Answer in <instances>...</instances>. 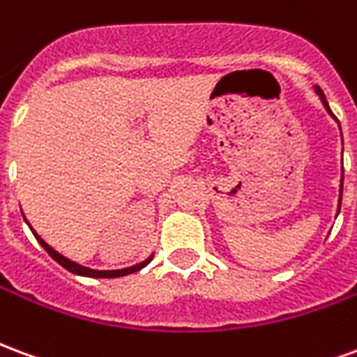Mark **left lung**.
Masks as SVG:
<instances>
[{
	"instance_id": "1",
	"label": "left lung",
	"mask_w": 357,
	"mask_h": 357,
	"mask_svg": "<svg viewBox=\"0 0 357 357\" xmlns=\"http://www.w3.org/2000/svg\"><path fill=\"white\" fill-rule=\"evenodd\" d=\"M315 91H317V95L321 97V101H323V105H325V109H327V110H329V112H331L329 102H327V99H325V95H323L321 89L315 88ZM331 114H333V112H331ZM342 181H344V174H342ZM340 201H342V183H340V199H338V210H340Z\"/></svg>"
}]
</instances>
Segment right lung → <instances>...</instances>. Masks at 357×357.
Returning <instances> with one entry per match:
<instances>
[{
  "label": "right lung",
  "mask_w": 357,
  "mask_h": 357,
  "mask_svg": "<svg viewBox=\"0 0 357 357\" xmlns=\"http://www.w3.org/2000/svg\"><path fill=\"white\" fill-rule=\"evenodd\" d=\"M32 229V227H30ZM32 233H34V237L38 239V243L42 245L43 248H45V252L55 260L57 264H61L63 268L68 269V271H73V273H76V275H84V277H105V279H109V277H122V275H130V273H135V271H139V269H143L145 266H147L151 260H153V256H149L145 262L137 264V266H132V268H126V269H114V271H97V269H89V268H84V266H80V264L73 262V260H68V258H65V256H61L55 250V248H51L45 241L42 239V237H38V233L32 229Z\"/></svg>",
  "instance_id": "1"
}]
</instances>
